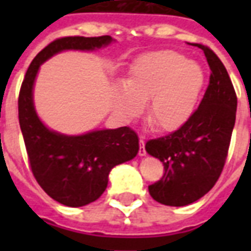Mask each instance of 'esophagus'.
<instances>
[{
  "mask_svg": "<svg viewBox=\"0 0 251 251\" xmlns=\"http://www.w3.org/2000/svg\"><path fill=\"white\" fill-rule=\"evenodd\" d=\"M138 154L140 156H147V151H145V140L144 138H141L140 140V151H138Z\"/></svg>",
  "mask_w": 251,
  "mask_h": 251,
  "instance_id": "esophagus-1",
  "label": "esophagus"
}]
</instances>
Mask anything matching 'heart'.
Returning <instances> with one entry per match:
<instances>
[{
  "instance_id": "heart-1",
  "label": "heart",
  "mask_w": 251,
  "mask_h": 251,
  "mask_svg": "<svg viewBox=\"0 0 251 251\" xmlns=\"http://www.w3.org/2000/svg\"><path fill=\"white\" fill-rule=\"evenodd\" d=\"M204 74L196 63L175 51L144 55L130 68L127 80L113 86L115 109L122 118L136 120L148 102L149 125L161 131H174L194 113Z\"/></svg>"
}]
</instances>
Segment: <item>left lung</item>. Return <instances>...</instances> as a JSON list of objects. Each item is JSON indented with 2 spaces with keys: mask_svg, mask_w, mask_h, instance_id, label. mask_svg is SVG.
Segmentation results:
<instances>
[{
  "mask_svg": "<svg viewBox=\"0 0 251 251\" xmlns=\"http://www.w3.org/2000/svg\"><path fill=\"white\" fill-rule=\"evenodd\" d=\"M198 47L211 70L210 84L199 107L177 130L145 145L165 169L161 180L149 185V194L158 203L172 207L191 204L215 185L235 125L237 95L227 70L208 47Z\"/></svg>",
  "mask_w": 251,
  "mask_h": 251,
  "instance_id": "8db88e82",
  "label": "left lung"
}]
</instances>
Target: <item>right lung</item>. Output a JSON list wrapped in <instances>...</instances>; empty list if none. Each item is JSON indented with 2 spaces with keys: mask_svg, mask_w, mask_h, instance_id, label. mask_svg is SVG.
<instances>
[{
  "mask_svg": "<svg viewBox=\"0 0 251 251\" xmlns=\"http://www.w3.org/2000/svg\"><path fill=\"white\" fill-rule=\"evenodd\" d=\"M111 43L110 36H71L52 41L32 60L20 90V127L33 176L52 199L68 207L90 204L103 194L110 171L137 156L138 136L127 126L79 136L51 130L36 113V76L41 64L59 52L94 51Z\"/></svg>",
  "mask_w": 251,
  "mask_h": 251,
  "instance_id": "add662e5",
  "label": "right lung"
}]
</instances>
